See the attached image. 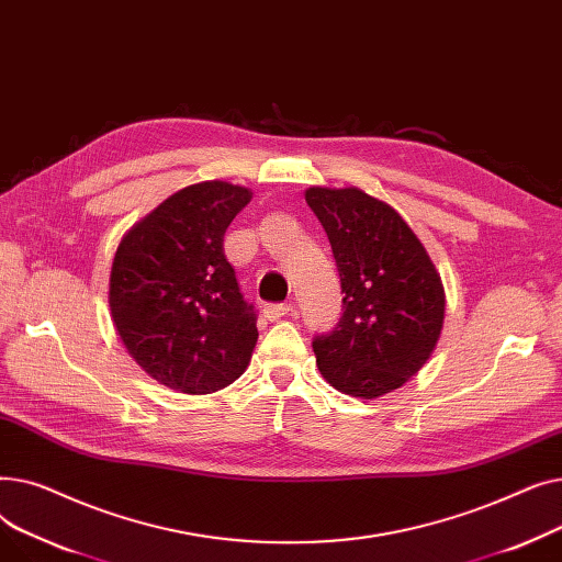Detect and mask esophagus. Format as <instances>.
Instances as JSON below:
<instances>
[{
	"mask_svg": "<svg viewBox=\"0 0 562 562\" xmlns=\"http://www.w3.org/2000/svg\"><path fill=\"white\" fill-rule=\"evenodd\" d=\"M291 312H293V305H289V303L266 305V307H263V316L269 318V321H278V318H282V316H286V314H291Z\"/></svg>",
	"mask_w": 562,
	"mask_h": 562,
	"instance_id": "obj_1",
	"label": "esophagus"
}]
</instances>
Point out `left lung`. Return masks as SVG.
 <instances>
[{"label": "left lung", "mask_w": 562, "mask_h": 562, "mask_svg": "<svg viewBox=\"0 0 562 562\" xmlns=\"http://www.w3.org/2000/svg\"><path fill=\"white\" fill-rule=\"evenodd\" d=\"M344 293L337 326L312 341L318 371L344 394L378 398L415 375L445 326V286L417 234L387 202L348 187H312Z\"/></svg>", "instance_id": "1"}]
</instances>
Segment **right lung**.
I'll list each match as a JSON object with an SVG mask.
<instances>
[{
    "label": "right lung",
    "mask_w": 562,
    "mask_h": 562,
    "mask_svg": "<svg viewBox=\"0 0 562 562\" xmlns=\"http://www.w3.org/2000/svg\"><path fill=\"white\" fill-rule=\"evenodd\" d=\"M252 193L191 184L138 221L115 250L109 307L134 362L182 394H212L239 378L257 344L223 236Z\"/></svg>",
    "instance_id": "obj_1"
}]
</instances>
